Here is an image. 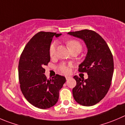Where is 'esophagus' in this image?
Returning a JSON list of instances; mask_svg holds the SVG:
<instances>
[{
	"instance_id": "esophagus-1",
	"label": "esophagus",
	"mask_w": 125,
	"mask_h": 125,
	"mask_svg": "<svg viewBox=\"0 0 125 125\" xmlns=\"http://www.w3.org/2000/svg\"><path fill=\"white\" fill-rule=\"evenodd\" d=\"M65 78H66V80H68L69 79L71 78V76H65Z\"/></svg>"
}]
</instances>
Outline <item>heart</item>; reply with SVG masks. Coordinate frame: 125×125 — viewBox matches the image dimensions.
Wrapping results in <instances>:
<instances>
[{
    "instance_id": "heart-1",
    "label": "heart",
    "mask_w": 125,
    "mask_h": 125,
    "mask_svg": "<svg viewBox=\"0 0 125 125\" xmlns=\"http://www.w3.org/2000/svg\"><path fill=\"white\" fill-rule=\"evenodd\" d=\"M57 44L56 42H54L52 43L49 48V55L50 56L52 57L54 55L55 53V50H56L57 48ZM66 45H67L68 48L70 49V51L74 49H79L81 51L82 49V45L81 43L77 40H69L66 42ZM70 65H66L65 63H61L58 66V70L60 71H61L62 73L63 74H68L70 73Z\"/></svg>"
}]
</instances>
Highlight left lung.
Segmentation results:
<instances>
[{"label": "left lung", "mask_w": 125, "mask_h": 125, "mask_svg": "<svg viewBox=\"0 0 125 125\" xmlns=\"http://www.w3.org/2000/svg\"><path fill=\"white\" fill-rule=\"evenodd\" d=\"M68 33L83 40L88 49L78 69L79 72L87 73L88 79L74 76L76 85L73 88V97L82 106H93L104 98L111 85L114 73L112 52L104 40L95 31L84 29Z\"/></svg>", "instance_id": "8db88e82"}]
</instances>
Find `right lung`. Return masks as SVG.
Listing matches in <instances>:
<instances>
[{
  "instance_id": "add662e5",
  "label": "right lung",
  "mask_w": 125,
  "mask_h": 125,
  "mask_svg": "<svg viewBox=\"0 0 125 125\" xmlns=\"http://www.w3.org/2000/svg\"><path fill=\"white\" fill-rule=\"evenodd\" d=\"M61 33L40 32L24 48L18 65L20 88L24 97L31 104L45 109L52 107L59 100V91L66 82L64 76L48 79L44 66L50 62L49 48L54 36Z\"/></svg>"
}]
</instances>
